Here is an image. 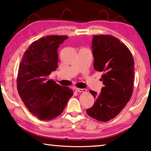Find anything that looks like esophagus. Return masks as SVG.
I'll return each mask as SVG.
<instances>
[{"instance_id":"obj_1","label":"esophagus","mask_w":151,"mask_h":151,"mask_svg":"<svg viewBox=\"0 0 151 151\" xmlns=\"http://www.w3.org/2000/svg\"><path fill=\"white\" fill-rule=\"evenodd\" d=\"M75 91L77 92V93H86V90L85 88H75Z\"/></svg>"}]
</instances>
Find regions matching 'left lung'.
Instances as JSON below:
<instances>
[{
  "label": "left lung",
  "instance_id": "left-lung-1",
  "mask_svg": "<svg viewBox=\"0 0 151 151\" xmlns=\"http://www.w3.org/2000/svg\"><path fill=\"white\" fill-rule=\"evenodd\" d=\"M94 68L102 72L104 86L99 94L90 91L95 102L86 110L88 115L107 122L120 113L133 92L134 62L131 50L123 42L109 35H94Z\"/></svg>",
  "mask_w": 151,
  "mask_h": 151
}]
</instances>
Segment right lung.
I'll return each instance as SVG.
<instances>
[{
	"label": "right lung",
	"mask_w": 151,
	"mask_h": 151,
	"mask_svg": "<svg viewBox=\"0 0 151 151\" xmlns=\"http://www.w3.org/2000/svg\"><path fill=\"white\" fill-rule=\"evenodd\" d=\"M67 38L50 35L35 40L25 51L19 65L17 79L19 96L28 110L42 121L59 116L73 94L69 87L48 78L58 67V47Z\"/></svg>",
	"instance_id": "add662e5"
}]
</instances>
